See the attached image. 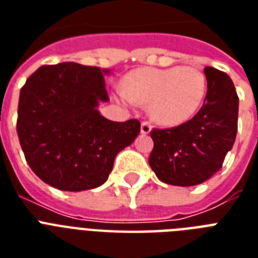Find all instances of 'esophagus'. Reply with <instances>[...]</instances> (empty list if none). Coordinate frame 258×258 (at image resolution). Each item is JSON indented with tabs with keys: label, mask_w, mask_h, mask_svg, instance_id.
<instances>
[{
	"label": "esophagus",
	"mask_w": 258,
	"mask_h": 258,
	"mask_svg": "<svg viewBox=\"0 0 258 258\" xmlns=\"http://www.w3.org/2000/svg\"><path fill=\"white\" fill-rule=\"evenodd\" d=\"M151 128H153V125H151V123L150 121H142L141 124V133L142 134H150L151 133Z\"/></svg>",
	"instance_id": "1"
}]
</instances>
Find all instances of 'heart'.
<instances>
[{
  "label": "heart",
  "instance_id": "b5f03b06",
  "mask_svg": "<svg viewBox=\"0 0 258 258\" xmlns=\"http://www.w3.org/2000/svg\"><path fill=\"white\" fill-rule=\"evenodd\" d=\"M208 80L198 68L143 67L125 76L124 89L117 91V97L127 105L150 103L154 120L174 127L194 117L204 104Z\"/></svg>",
  "mask_w": 258,
  "mask_h": 258
}]
</instances>
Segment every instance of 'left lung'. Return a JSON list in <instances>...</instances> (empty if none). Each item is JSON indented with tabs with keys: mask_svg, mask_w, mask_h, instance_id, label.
Instances as JSON below:
<instances>
[{
	"mask_svg": "<svg viewBox=\"0 0 258 258\" xmlns=\"http://www.w3.org/2000/svg\"><path fill=\"white\" fill-rule=\"evenodd\" d=\"M208 92L204 105L188 121L151 131L154 149L149 163L158 179L174 186H196L222 167L234 145L238 96L225 72L206 67Z\"/></svg>",
	"mask_w": 258,
	"mask_h": 258,
	"instance_id": "8db88e82",
	"label": "left lung"
}]
</instances>
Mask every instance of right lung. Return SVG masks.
Instances as JSON below:
<instances>
[{"label":"right lung","instance_id":"add662e5","mask_svg":"<svg viewBox=\"0 0 258 258\" xmlns=\"http://www.w3.org/2000/svg\"><path fill=\"white\" fill-rule=\"evenodd\" d=\"M108 70L78 62L42 66L18 100L17 134L25 159L45 183L82 191L108 179L117 153L141 133L137 119L112 121L97 105L108 101Z\"/></svg>","mask_w":258,"mask_h":258}]
</instances>
